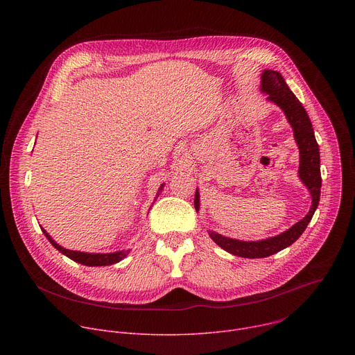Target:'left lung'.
Returning a JSON list of instances; mask_svg holds the SVG:
<instances>
[{
  "instance_id": "obj_1",
  "label": "left lung",
  "mask_w": 355,
  "mask_h": 355,
  "mask_svg": "<svg viewBox=\"0 0 355 355\" xmlns=\"http://www.w3.org/2000/svg\"><path fill=\"white\" fill-rule=\"evenodd\" d=\"M261 92L267 94V99L278 105L289 125L293 130L295 141L299 147V178L306 185L312 196V205L308 215L295 223L288 230L268 239L257 240V241H244L237 239H230L222 236L214 230H208L211 239L222 247L230 254L244 257V259H264L275 254V252L289 247L295 243L300 234L305 232L308 223L312 220L315 211L318 209L320 199V188H322V175H320V153L319 144L315 137V132L312 128V122L305 108L300 104V101L295 96V94L286 85L284 77L279 71L264 70L261 74ZM193 205L198 212L199 209V191L196 188Z\"/></svg>"
}]
</instances>
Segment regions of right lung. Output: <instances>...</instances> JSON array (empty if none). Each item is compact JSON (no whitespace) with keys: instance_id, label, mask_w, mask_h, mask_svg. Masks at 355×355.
Returning a JSON list of instances; mask_svg holds the SVG:
<instances>
[{"instance_id":"1","label":"right lung","mask_w":355,"mask_h":355,"mask_svg":"<svg viewBox=\"0 0 355 355\" xmlns=\"http://www.w3.org/2000/svg\"><path fill=\"white\" fill-rule=\"evenodd\" d=\"M164 188V184H162L159 192H162V189ZM159 195V193H157ZM157 198V196H156ZM42 232L44 233L46 239L52 243V245H55L56 250H59L62 254H64L66 257H69L70 260L80 263L83 266H88V267H101V266H111V264H116L119 261H122L130 250H121V251H115V252H84V251H76V250H69L62 247L60 244H58L52 236H50L43 227H40Z\"/></svg>"}]
</instances>
